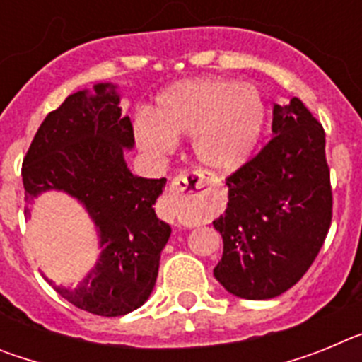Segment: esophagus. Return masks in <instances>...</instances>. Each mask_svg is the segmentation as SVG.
<instances>
[{
	"mask_svg": "<svg viewBox=\"0 0 362 362\" xmlns=\"http://www.w3.org/2000/svg\"><path fill=\"white\" fill-rule=\"evenodd\" d=\"M214 187L212 179L206 177L204 174H197V172H187V174H179L177 177L172 181L170 188H168V196L175 203L181 201H197L201 196H204L210 188Z\"/></svg>",
	"mask_w": 362,
	"mask_h": 362,
	"instance_id": "1",
	"label": "esophagus"
}]
</instances>
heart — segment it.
Masks as SVG:
<instances>
[{"label": "heart", "mask_w": 362, "mask_h": 362, "mask_svg": "<svg viewBox=\"0 0 362 362\" xmlns=\"http://www.w3.org/2000/svg\"><path fill=\"white\" fill-rule=\"evenodd\" d=\"M264 116L263 98L254 85L201 78L159 95L156 112H137L134 136L158 158L174 152L177 136H192L197 161L226 174L248 161L263 134Z\"/></svg>", "instance_id": "b5f03b06"}]
</instances>
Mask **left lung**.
<instances>
[{
	"label": "left lung",
	"mask_w": 362,
	"mask_h": 362,
	"mask_svg": "<svg viewBox=\"0 0 362 362\" xmlns=\"http://www.w3.org/2000/svg\"><path fill=\"white\" fill-rule=\"evenodd\" d=\"M274 137L226 177L228 204L214 228L223 257L214 276L230 293L261 300L305 276L332 223L325 130L299 98L274 107Z\"/></svg>",
	"instance_id": "8db88e82"
}]
</instances>
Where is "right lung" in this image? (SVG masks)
Instances as JSON below:
<instances>
[{"label": "right lung", "mask_w": 362, "mask_h": 362, "mask_svg": "<svg viewBox=\"0 0 362 362\" xmlns=\"http://www.w3.org/2000/svg\"><path fill=\"white\" fill-rule=\"evenodd\" d=\"M132 146V123L121 116L116 86L99 83L94 94H70L45 117L21 168L27 203L62 190L94 221L101 246L95 267L78 288L49 283L74 306L103 317H119L148 299L172 232L153 210L166 179L134 175L123 158Z\"/></svg>", "instance_id": "obj_1"}]
</instances>
